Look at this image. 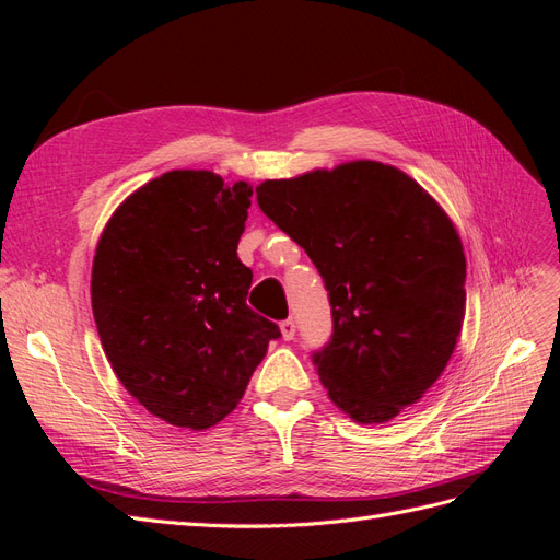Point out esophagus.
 I'll return each instance as SVG.
<instances>
[{"label": "esophagus", "instance_id": "34e87169", "mask_svg": "<svg viewBox=\"0 0 560 560\" xmlns=\"http://www.w3.org/2000/svg\"><path fill=\"white\" fill-rule=\"evenodd\" d=\"M280 331H282V338H284V341H292V338L296 336V325H294V319H284V322H280Z\"/></svg>", "mask_w": 560, "mask_h": 560}]
</instances>
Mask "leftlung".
<instances>
[{
    "instance_id": "1",
    "label": "left lung",
    "mask_w": 560,
    "mask_h": 560,
    "mask_svg": "<svg viewBox=\"0 0 560 560\" xmlns=\"http://www.w3.org/2000/svg\"><path fill=\"white\" fill-rule=\"evenodd\" d=\"M261 212L306 249L334 331L313 352L329 399L385 422L442 376L465 319V252L439 202L393 165L352 161L257 186Z\"/></svg>"
}]
</instances>
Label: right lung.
Here are the masks:
<instances>
[{
  "label": "right lung",
  "instance_id": "right-lung-1",
  "mask_svg": "<svg viewBox=\"0 0 560 560\" xmlns=\"http://www.w3.org/2000/svg\"><path fill=\"white\" fill-rule=\"evenodd\" d=\"M247 182L173 171L116 208L97 241L93 317L114 374L149 413L208 430L245 395L276 322L247 306Z\"/></svg>",
  "mask_w": 560,
  "mask_h": 560
}]
</instances>
